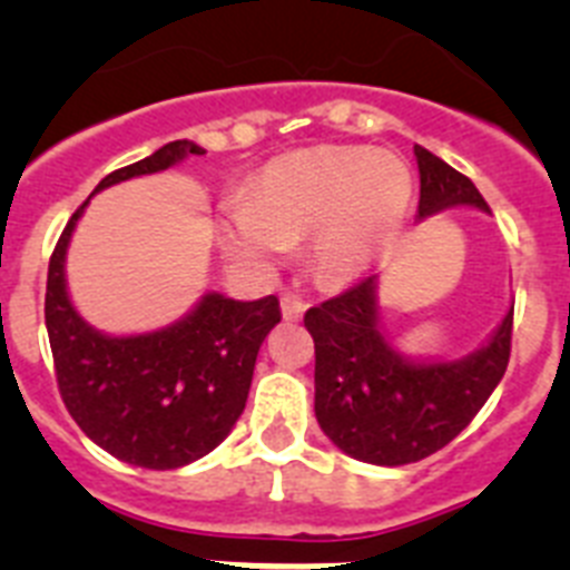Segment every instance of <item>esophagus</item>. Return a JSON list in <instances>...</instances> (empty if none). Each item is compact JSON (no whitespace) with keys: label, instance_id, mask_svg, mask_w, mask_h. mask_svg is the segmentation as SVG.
<instances>
[{"label":"esophagus","instance_id":"1","mask_svg":"<svg viewBox=\"0 0 570 570\" xmlns=\"http://www.w3.org/2000/svg\"><path fill=\"white\" fill-rule=\"evenodd\" d=\"M302 314H305V302H302L299 296L296 294L282 296V316H285V320H299Z\"/></svg>","mask_w":570,"mask_h":570}]
</instances>
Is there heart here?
Here are the masks:
<instances>
[{
    "mask_svg": "<svg viewBox=\"0 0 570 570\" xmlns=\"http://www.w3.org/2000/svg\"><path fill=\"white\" fill-rule=\"evenodd\" d=\"M414 194L411 170L394 154L320 145L262 168L254 190L225 205L223 242L268 259L314 236L322 279L345 285L380 256L402 228Z\"/></svg>",
    "mask_w": 570,
    "mask_h": 570,
    "instance_id": "1",
    "label": "heart"
}]
</instances>
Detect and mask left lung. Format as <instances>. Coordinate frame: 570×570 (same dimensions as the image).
I'll list each match as a JSON object with an SVG mask.
<instances>
[{
  "label": "left lung",
  "mask_w": 570,
  "mask_h": 570,
  "mask_svg": "<svg viewBox=\"0 0 570 570\" xmlns=\"http://www.w3.org/2000/svg\"><path fill=\"white\" fill-rule=\"evenodd\" d=\"M420 165V219L456 205L491 210L476 185L431 150ZM314 336L316 422L336 448L371 465H407L436 454L480 414L511 360L513 308L476 354L411 362L380 331L376 276L354 282L305 314Z\"/></svg>",
  "instance_id": "1"
}]
</instances>
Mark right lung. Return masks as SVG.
<instances>
[{
    "label": "right lung",
    "mask_w": 570,
    "mask_h": 570,
    "mask_svg": "<svg viewBox=\"0 0 570 570\" xmlns=\"http://www.w3.org/2000/svg\"><path fill=\"white\" fill-rule=\"evenodd\" d=\"M190 154L205 150L176 139L108 174L97 190L165 170ZM85 205L65 225L48 265L45 325L59 394L77 425L116 460L150 471L183 468L214 451L245 411L259 345L282 320L279 299L205 294L185 320L163 331L99 334L73 311L65 288V254Z\"/></svg>",
    "instance_id": "right-lung-1"
}]
</instances>
